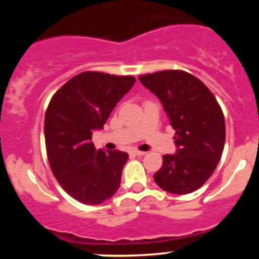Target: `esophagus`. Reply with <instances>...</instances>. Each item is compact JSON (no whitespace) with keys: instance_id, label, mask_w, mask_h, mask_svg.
<instances>
[{"instance_id":"obj_1","label":"esophagus","mask_w":259,"mask_h":259,"mask_svg":"<svg viewBox=\"0 0 259 259\" xmlns=\"http://www.w3.org/2000/svg\"><path fill=\"white\" fill-rule=\"evenodd\" d=\"M132 154H133V156L140 157V156H145V154H146V152H142V151H133Z\"/></svg>"}]
</instances>
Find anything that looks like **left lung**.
Instances as JSON below:
<instances>
[{"label":"left lung","mask_w":259,"mask_h":259,"mask_svg":"<svg viewBox=\"0 0 259 259\" xmlns=\"http://www.w3.org/2000/svg\"><path fill=\"white\" fill-rule=\"evenodd\" d=\"M160 100L175 130V154H164L153 179L170 194L200 189L215 170L225 142L224 114L200 79L184 70H160L139 76Z\"/></svg>","instance_id":"obj_1"}]
</instances>
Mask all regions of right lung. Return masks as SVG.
Returning a JSON list of instances; mask_svg holds the SVG:
<instances>
[{"instance_id": "1", "label": "right lung", "mask_w": 259, "mask_h": 259, "mask_svg": "<svg viewBox=\"0 0 259 259\" xmlns=\"http://www.w3.org/2000/svg\"><path fill=\"white\" fill-rule=\"evenodd\" d=\"M134 82L132 75L84 72L68 80L50 101L44 126L47 158L59 185L74 200L101 204L119 189L129 156L96 150L91 139Z\"/></svg>"}]
</instances>
